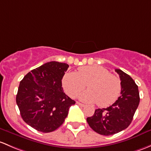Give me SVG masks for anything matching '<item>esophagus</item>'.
Wrapping results in <instances>:
<instances>
[{"mask_svg":"<svg viewBox=\"0 0 151 151\" xmlns=\"http://www.w3.org/2000/svg\"><path fill=\"white\" fill-rule=\"evenodd\" d=\"M77 105H79V106H81V107H85V104H82V103L78 102V101H77Z\"/></svg>","mask_w":151,"mask_h":151,"instance_id":"esophagus-1","label":"esophagus"}]
</instances>
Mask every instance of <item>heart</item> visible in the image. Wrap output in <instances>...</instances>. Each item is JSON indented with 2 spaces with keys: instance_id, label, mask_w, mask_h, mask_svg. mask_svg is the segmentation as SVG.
<instances>
[{
  "instance_id": "heart-1",
  "label": "heart",
  "mask_w": 151,
  "mask_h": 151,
  "mask_svg": "<svg viewBox=\"0 0 151 151\" xmlns=\"http://www.w3.org/2000/svg\"><path fill=\"white\" fill-rule=\"evenodd\" d=\"M63 87L71 98H75L86 88L88 90L81 93L82 101L96 103L100 107L113 104L121 93V81L116 76L100 66H85L79 68L78 73H66L63 77Z\"/></svg>"
}]
</instances>
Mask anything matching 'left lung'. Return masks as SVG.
I'll list each match as a JSON object with an SVG mask.
<instances>
[{
	"mask_svg": "<svg viewBox=\"0 0 151 151\" xmlns=\"http://www.w3.org/2000/svg\"><path fill=\"white\" fill-rule=\"evenodd\" d=\"M121 80V96L109 107L98 109L87 118L89 126L105 136L112 135L125 129L132 121L139 103L138 87L129 75L115 69Z\"/></svg>",
	"mask_w": 151,
	"mask_h": 151,
	"instance_id": "left-lung-1",
	"label": "left lung"
}]
</instances>
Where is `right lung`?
I'll list each match as a JSON object with an SVG mask.
<instances>
[{"label": "right lung", "mask_w": 151, "mask_h": 151, "mask_svg": "<svg viewBox=\"0 0 151 151\" xmlns=\"http://www.w3.org/2000/svg\"><path fill=\"white\" fill-rule=\"evenodd\" d=\"M69 65L50 61L32 70L19 86L17 104L22 119L41 132L58 129L75 104L63 93L62 78Z\"/></svg>", "instance_id": "add662e5"}]
</instances>
